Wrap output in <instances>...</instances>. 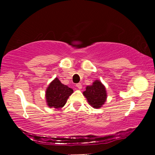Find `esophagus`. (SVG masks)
Listing matches in <instances>:
<instances>
[{
    "instance_id": "1",
    "label": "esophagus",
    "mask_w": 155,
    "mask_h": 155,
    "mask_svg": "<svg viewBox=\"0 0 155 155\" xmlns=\"http://www.w3.org/2000/svg\"><path fill=\"white\" fill-rule=\"evenodd\" d=\"M76 86L78 89H81V87H82V85H81V83H77L76 84Z\"/></svg>"
}]
</instances>
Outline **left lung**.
I'll return each mask as SVG.
<instances>
[{"label":"left lung","instance_id":"obj_1","mask_svg":"<svg viewBox=\"0 0 155 155\" xmlns=\"http://www.w3.org/2000/svg\"><path fill=\"white\" fill-rule=\"evenodd\" d=\"M84 95L93 108H101L106 100V88L101 81H94L91 86H87L86 90L83 92Z\"/></svg>","mask_w":155,"mask_h":155}]
</instances>
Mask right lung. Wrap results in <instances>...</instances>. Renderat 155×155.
Here are the masks:
<instances>
[{"label":"right lung","mask_w":155,"mask_h":155,"mask_svg":"<svg viewBox=\"0 0 155 155\" xmlns=\"http://www.w3.org/2000/svg\"><path fill=\"white\" fill-rule=\"evenodd\" d=\"M73 90L67 85L60 82L58 78L50 83L46 92V98L47 105L49 107L55 109L63 107L66 104L67 99L73 93Z\"/></svg>","instance_id":"1"}]
</instances>
